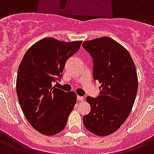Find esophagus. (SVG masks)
<instances>
[{
  "label": "esophagus",
  "mask_w": 154,
  "mask_h": 154,
  "mask_svg": "<svg viewBox=\"0 0 154 154\" xmlns=\"http://www.w3.org/2000/svg\"><path fill=\"white\" fill-rule=\"evenodd\" d=\"M77 99H78L79 101H83V100H84V97L79 96V95H78V96H77Z\"/></svg>",
  "instance_id": "1"
}]
</instances>
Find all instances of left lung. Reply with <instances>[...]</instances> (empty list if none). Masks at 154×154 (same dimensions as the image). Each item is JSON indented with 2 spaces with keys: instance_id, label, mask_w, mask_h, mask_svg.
Returning <instances> with one entry per match:
<instances>
[{
  "instance_id": "1",
  "label": "left lung",
  "mask_w": 154,
  "mask_h": 154,
  "mask_svg": "<svg viewBox=\"0 0 154 154\" xmlns=\"http://www.w3.org/2000/svg\"><path fill=\"white\" fill-rule=\"evenodd\" d=\"M93 59V79L101 83L96 98L87 97L91 111L83 116L87 130L107 136L126 121L137 92V75L132 58L123 46L103 36L83 43Z\"/></svg>"
}]
</instances>
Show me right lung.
I'll return each instance as SVG.
<instances>
[{
    "label": "right lung",
    "instance_id": "1",
    "mask_svg": "<svg viewBox=\"0 0 154 154\" xmlns=\"http://www.w3.org/2000/svg\"><path fill=\"white\" fill-rule=\"evenodd\" d=\"M81 44L44 38L28 49L20 63L17 77L20 105L31 126L42 134L61 132L75 105V92H65L53 84L62 77L67 60Z\"/></svg>",
    "mask_w": 154,
    "mask_h": 154
}]
</instances>
